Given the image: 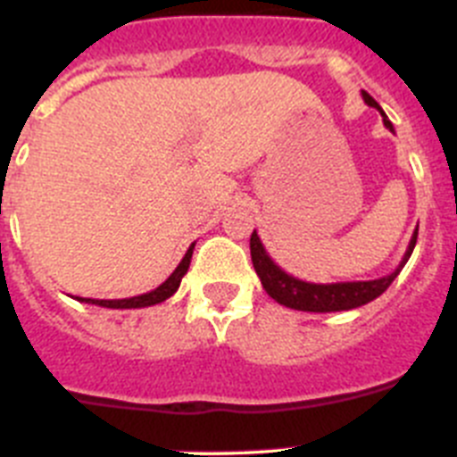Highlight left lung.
I'll return each mask as SVG.
<instances>
[{"instance_id": "8db88e82", "label": "left lung", "mask_w": 457, "mask_h": 457, "mask_svg": "<svg viewBox=\"0 0 457 457\" xmlns=\"http://www.w3.org/2000/svg\"><path fill=\"white\" fill-rule=\"evenodd\" d=\"M361 96H364V103L369 104V107L379 109V104L370 98L369 93L361 91ZM379 114H382V120H385L386 128L394 132V125H391V120L386 119V114L382 109H379ZM417 236L419 226L417 231H414V236H411L410 247H407L401 265H398L391 274L379 278H370V281H338V284H311V281H302V278L284 272V270L274 263L272 256H270L268 249L263 247V242H261L256 231L252 233L249 249H252L253 270H256L265 293H268L274 302L288 306V309L311 311V313H332V311H350L357 309V306H364L385 293L391 286V281L401 274V270L405 268V263L410 261L411 252H414V245H417Z\"/></svg>"}]
</instances>
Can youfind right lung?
<instances>
[{
	"label": "right lung",
	"instance_id": "1",
	"mask_svg": "<svg viewBox=\"0 0 457 457\" xmlns=\"http://www.w3.org/2000/svg\"><path fill=\"white\" fill-rule=\"evenodd\" d=\"M194 245L192 242L187 249V253L183 256V261L179 263V268L173 270L171 277L164 281V284L157 286L155 290L151 293H144V295H137V297H125V300H91V297H78L79 302H87V304H96V306H104V309H144V306H153V304H160V302L169 300L176 290H179L180 281L183 277L187 274L189 268V261H192V252H194Z\"/></svg>",
	"mask_w": 457,
	"mask_h": 457
}]
</instances>
